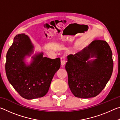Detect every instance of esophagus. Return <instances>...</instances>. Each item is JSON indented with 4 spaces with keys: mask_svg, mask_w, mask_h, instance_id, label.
<instances>
[{
    "mask_svg": "<svg viewBox=\"0 0 120 120\" xmlns=\"http://www.w3.org/2000/svg\"><path fill=\"white\" fill-rule=\"evenodd\" d=\"M66 59H65V56H62L61 57V64L62 66H64V65L65 64V62H66Z\"/></svg>",
    "mask_w": 120,
    "mask_h": 120,
    "instance_id": "obj_1",
    "label": "esophagus"
}]
</instances>
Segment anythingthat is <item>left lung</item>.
I'll return each mask as SVG.
<instances>
[{
    "mask_svg": "<svg viewBox=\"0 0 120 120\" xmlns=\"http://www.w3.org/2000/svg\"><path fill=\"white\" fill-rule=\"evenodd\" d=\"M95 56L97 59L88 60ZM66 69L68 85L75 96L88 98L100 93L110 79L113 69L112 52L106 41L95 40L84 50L67 56Z\"/></svg>",
    "mask_w": 120,
    "mask_h": 120,
    "instance_id": "obj_1",
    "label": "left lung"
}]
</instances>
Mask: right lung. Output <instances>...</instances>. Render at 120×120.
<instances>
[{
  "instance_id": "1",
  "label": "right lung",
  "mask_w": 120,
  "mask_h": 120,
  "mask_svg": "<svg viewBox=\"0 0 120 120\" xmlns=\"http://www.w3.org/2000/svg\"><path fill=\"white\" fill-rule=\"evenodd\" d=\"M33 46L30 38L24 34L14 38L8 50L5 64L8 80L23 98H40L48 93L55 73L59 69L60 58L43 57L40 53L33 57L30 66H26L24 59L30 56Z\"/></svg>"
}]
</instances>
